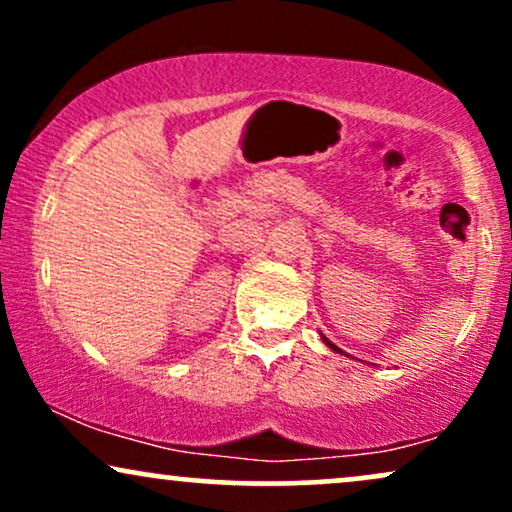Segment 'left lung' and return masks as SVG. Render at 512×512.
<instances>
[{
	"label": "left lung",
	"instance_id": "8db88e82",
	"mask_svg": "<svg viewBox=\"0 0 512 512\" xmlns=\"http://www.w3.org/2000/svg\"><path fill=\"white\" fill-rule=\"evenodd\" d=\"M322 339H325V344H327V346H330V349H332V351H337V354H344V351H342V349H339V346H334V344L330 342V339H327V337H322Z\"/></svg>",
	"mask_w": 512,
	"mask_h": 512
}]
</instances>
